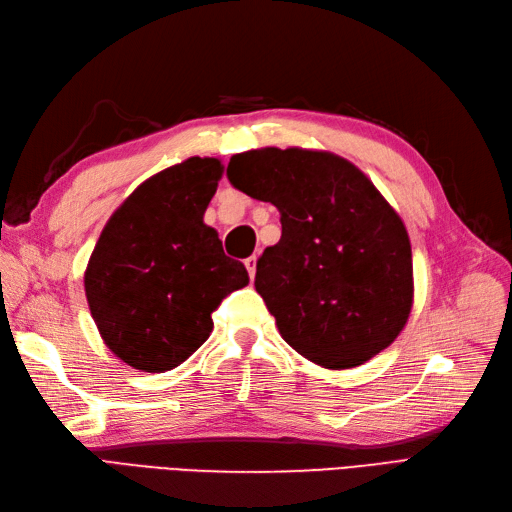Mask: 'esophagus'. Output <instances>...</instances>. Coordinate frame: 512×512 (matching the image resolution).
Returning <instances> with one entry per match:
<instances>
[{
  "instance_id": "esophagus-1",
  "label": "esophagus",
  "mask_w": 512,
  "mask_h": 512,
  "mask_svg": "<svg viewBox=\"0 0 512 512\" xmlns=\"http://www.w3.org/2000/svg\"><path fill=\"white\" fill-rule=\"evenodd\" d=\"M244 266H246V270H248V277L255 279V270H257V255H251V257H248V259L244 261Z\"/></svg>"
}]
</instances>
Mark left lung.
<instances>
[{"label":"left lung","mask_w":512,"mask_h":512,"mask_svg":"<svg viewBox=\"0 0 512 512\" xmlns=\"http://www.w3.org/2000/svg\"><path fill=\"white\" fill-rule=\"evenodd\" d=\"M227 177L281 214V240L257 259L255 290L285 342L333 370L385 350L409 320L413 259L374 183L333 153L274 147L233 155Z\"/></svg>","instance_id":"1"}]
</instances>
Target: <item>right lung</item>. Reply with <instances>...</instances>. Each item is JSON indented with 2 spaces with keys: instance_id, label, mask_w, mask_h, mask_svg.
Here are the masks:
<instances>
[{
  "instance_id": "obj_1",
  "label": "right lung",
  "mask_w": 512,
  "mask_h": 512,
  "mask_svg": "<svg viewBox=\"0 0 512 512\" xmlns=\"http://www.w3.org/2000/svg\"><path fill=\"white\" fill-rule=\"evenodd\" d=\"M222 164L190 157L129 194L103 227L84 287L103 342L127 365L166 372L214 329L212 313L248 283L203 222Z\"/></svg>"
}]
</instances>
